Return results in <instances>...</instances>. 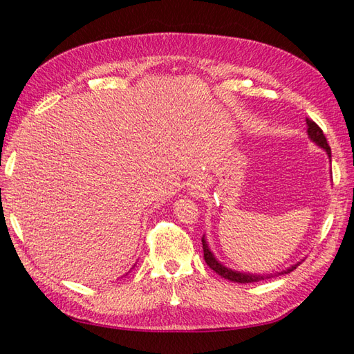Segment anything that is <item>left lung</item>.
Here are the masks:
<instances>
[{
  "instance_id": "8db88e82",
  "label": "left lung",
  "mask_w": 354,
  "mask_h": 354,
  "mask_svg": "<svg viewBox=\"0 0 354 354\" xmlns=\"http://www.w3.org/2000/svg\"><path fill=\"white\" fill-rule=\"evenodd\" d=\"M307 126H309V129H307V133H309V137H310L315 142H317L318 146H321L322 149H326V152L328 153V156H332V150H330L327 138H326V135H324V132H322L321 127H319L317 123H315L313 120H309V118H307ZM202 248H204V259H205L207 265H208L209 268H212L216 274H219L221 277L227 278V280H230V281L246 284V283H255V281L266 280V278L275 277V275H266V277H263V275L243 274V272H237V270H232V269H228V268L222 266L221 263L214 259V255L212 254V251L208 250V245H207L204 237H202ZM297 266H298V265L289 268L288 270H283L281 274H288V272H290V270L297 269ZM281 274H280V275H281Z\"/></svg>"
}]
</instances>
